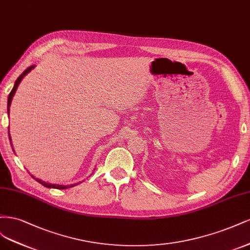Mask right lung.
Wrapping results in <instances>:
<instances>
[{"mask_svg": "<svg viewBox=\"0 0 250 250\" xmlns=\"http://www.w3.org/2000/svg\"><path fill=\"white\" fill-rule=\"evenodd\" d=\"M35 67V65H32V66H30V67H28L25 71L22 72V74L18 78V80L17 81H15V83H14V86H13V88H12V90H11V92L9 93V95H8V102H7V113H8V115H9V112H10V106H11V102H12V99H13V95L15 94V91H17V89H18V87H19V85H20V83L21 82V80L23 79V77H25L26 75H28L29 72L33 69ZM8 130H9V128H8ZM8 135H9V140H10V144H11V147H12V142H11V137H10V133H9V131H8ZM12 150L14 151V149H13V147H12ZM95 170V169H94ZM31 176L32 178H33L34 180H36L39 184H42V186H44V187H46V188H53V189H59V190H61V189H67V188H71V187H75V186H77V185H79V183H75V184H70V185H59V184H51V183H47V182H44V181H42V180H40V179H37V178H35V176L33 175V174H31Z\"/></svg>", "mask_w": 250, "mask_h": 250, "instance_id": "1", "label": "right lung"}]
</instances>
